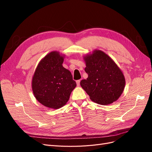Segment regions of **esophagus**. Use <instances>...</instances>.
Listing matches in <instances>:
<instances>
[{
  "instance_id": "1",
  "label": "esophagus",
  "mask_w": 152,
  "mask_h": 152,
  "mask_svg": "<svg viewBox=\"0 0 152 152\" xmlns=\"http://www.w3.org/2000/svg\"><path fill=\"white\" fill-rule=\"evenodd\" d=\"M76 82H77V86H80V80H77V81H76Z\"/></svg>"
}]
</instances>
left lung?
Returning a JSON list of instances; mask_svg holds the SVG:
<instances>
[{
  "mask_svg": "<svg viewBox=\"0 0 152 152\" xmlns=\"http://www.w3.org/2000/svg\"><path fill=\"white\" fill-rule=\"evenodd\" d=\"M87 79L80 86L93 102L102 105L112 104L120 98L126 84L121 68L101 50H94L84 56Z\"/></svg>",
  "mask_w": 152,
  "mask_h": 152,
  "instance_id": "left-lung-1",
  "label": "left lung"
}]
</instances>
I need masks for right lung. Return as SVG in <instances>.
<instances>
[{"mask_svg": "<svg viewBox=\"0 0 152 152\" xmlns=\"http://www.w3.org/2000/svg\"><path fill=\"white\" fill-rule=\"evenodd\" d=\"M65 55L52 51L41 59L32 77L35 98L45 107L58 109L66 104L77 84L62 64Z\"/></svg>", "mask_w": 152, "mask_h": 152, "instance_id": "add662e5", "label": "right lung"}]
</instances>
